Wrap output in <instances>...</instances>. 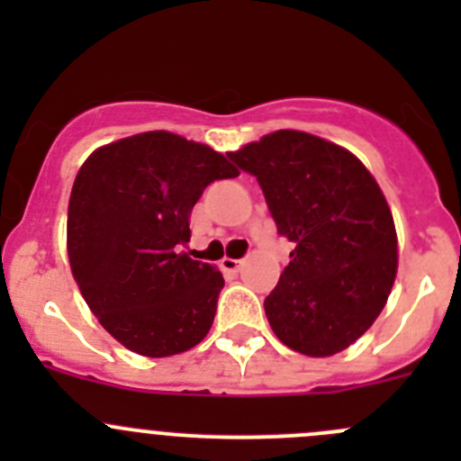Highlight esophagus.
I'll list each match as a JSON object with an SVG mask.
<instances>
[{
    "label": "esophagus",
    "instance_id": "1",
    "mask_svg": "<svg viewBox=\"0 0 461 461\" xmlns=\"http://www.w3.org/2000/svg\"><path fill=\"white\" fill-rule=\"evenodd\" d=\"M243 263H245L243 258H230V257H225V258L221 260V267L225 269V272L236 274V272H240V267H243Z\"/></svg>",
    "mask_w": 461,
    "mask_h": 461
}]
</instances>
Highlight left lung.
Wrapping results in <instances>:
<instances>
[{"mask_svg":"<svg viewBox=\"0 0 461 461\" xmlns=\"http://www.w3.org/2000/svg\"><path fill=\"white\" fill-rule=\"evenodd\" d=\"M257 176L290 265L265 299L274 334L292 350L330 357L384 310L397 274L393 213L364 162L305 131L267 133L227 153Z\"/></svg>","mask_w":461,"mask_h":461,"instance_id":"obj_1","label":"left lung"}]
</instances>
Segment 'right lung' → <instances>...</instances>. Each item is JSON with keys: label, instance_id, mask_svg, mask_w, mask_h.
<instances>
[{"label": "right lung", "instance_id": "obj_1", "mask_svg": "<svg viewBox=\"0 0 461 461\" xmlns=\"http://www.w3.org/2000/svg\"><path fill=\"white\" fill-rule=\"evenodd\" d=\"M234 176L222 153L169 131L111 142L80 167L68 263L91 312L124 348L171 357L207 337L225 281L180 248L204 187Z\"/></svg>", "mask_w": 461, "mask_h": 461}]
</instances>
